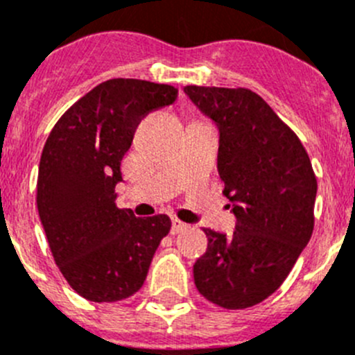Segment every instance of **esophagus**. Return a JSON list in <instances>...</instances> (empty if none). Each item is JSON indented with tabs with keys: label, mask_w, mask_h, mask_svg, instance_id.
Masks as SVG:
<instances>
[{
	"label": "esophagus",
	"mask_w": 355,
	"mask_h": 355,
	"mask_svg": "<svg viewBox=\"0 0 355 355\" xmlns=\"http://www.w3.org/2000/svg\"><path fill=\"white\" fill-rule=\"evenodd\" d=\"M187 228H188V225H187V223H183V221H178V219H174V221H172L171 234H172V235L180 234V232L187 230Z\"/></svg>",
	"instance_id": "34e87169"
}]
</instances>
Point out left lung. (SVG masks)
<instances>
[{"label": "left lung", "mask_w": 355, "mask_h": 355, "mask_svg": "<svg viewBox=\"0 0 355 355\" xmlns=\"http://www.w3.org/2000/svg\"><path fill=\"white\" fill-rule=\"evenodd\" d=\"M218 127V172L235 232L204 228L195 261L198 293L228 310L268 298L286 281L313 230L317 180L302 141L252 90L184 87Z\"/></svg>", "instance_id": "1"}]
</instances>
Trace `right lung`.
<instances>
[{"mask_svg": "<svg viewBox=\"0 0 355 355\" xmlns=\"http://www.w3.org/2000/svg\"><path fill=\"white\" fill-rule=\"evenodd\" d=\"M178 89L113 78L73 104L50 132L38 171L40 219L67 284L90 302H120L141 289L171 230L165 214L116 207L120 164L139 121L172 104Z\"/></svg>", "mask_w": 355, "mask_h": 355, "instance_id": "1", "label": "right lung"}]
</instances>
